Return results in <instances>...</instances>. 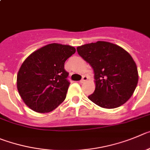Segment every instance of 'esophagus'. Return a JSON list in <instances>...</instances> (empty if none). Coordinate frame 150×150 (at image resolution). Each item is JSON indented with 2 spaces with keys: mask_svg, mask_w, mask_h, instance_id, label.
Masks as SVG:
<instances>
[{
  "mask_svg": "<svg viewBox=\"0 0 150 150\" xmlns=\"http://www.w3.org/2000/svg\"><path fill=\"white\" fill-rule=\"evenodd\" d=\"M87 79H88V78H87V76H86V75H83V76L82 77L81 80L80 81V83H83V82L87 81Z\"/></svg>",
  "mask_w": 150,
  "mask_h": 150,
  "instance_id": "34e87169",
  "label": "esophagus"
}]
</instances>
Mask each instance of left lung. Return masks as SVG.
Segmentation results:
<instances>
[{
	"label": "left lung",
	"mask_w": 150,
	"mask_h": 150,
	"mask_svg": "<svg viewBox=\"0 0 150 150\" xmlns=\"http://www.w3.org/2000/svg\"><path fill=\"white\" fill-rule=\"evenodd\" d=\"M78 54L91 65L95 73L96 89L88 96L105 108L120 107L132 96L138 81L136 63L119 45L98 41L78 46Z\"/></svg>",
	"instance_id": "8db88e82"
}]
</instances>
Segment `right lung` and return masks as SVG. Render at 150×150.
Segmentation results:
<instances>
[{"label":"right lung","mask_w":150,"mask_h":150,"mask_svg":"<svg viewBox=\"0 0 150 150\" xmlns=\"http://www.w3.org/2000/svg\"><path fill=\"white\" fill-rule=\"evenodd\" d=\"M75 52L74 47L52 43L24 61L17 75V88L30 108L48 113L65 100L70 82L64 63Z\"/></svg>","instance_id":"add662e5"}]
</instances>
